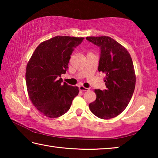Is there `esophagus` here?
I'll return each mask as SVG.
<instances>
[{"label": "esophagus", "mask_w": 158, "mask_h": 158, "mask_svg": "<svg viewBox=\"0 0 158 158\" xmlns=\"http://www.w3.org/2000/svg\"><path fill=\"white\" fill-rule=\"evenodd\" d=\"M79 89L80 90H81V91H87V90H89V89H87V88H85L84 86H83V85H79Z\"/></svg>", "instance_id": "esophagus-1"}]
</instances>
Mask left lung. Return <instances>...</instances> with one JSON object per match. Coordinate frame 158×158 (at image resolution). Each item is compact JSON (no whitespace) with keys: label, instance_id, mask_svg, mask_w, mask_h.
<instances>
[{"label":"left lung","instance_id":"1","mask_svg":"<svg viewBox=\"0 0 158 158\" xmlns=\"http://www.w3.org/2000/svg\"><path fill=\"white\" fill-rule=\"evenodd\" d=\"M100 48L98 71L105 74L106 89H95L96 100L89 104L90 111L102 119H110L125 110L132 97L136 76L127 50L108 36L87 37Z\"/></svg>","mask_w":158,"mask_h":158}]
</instances>
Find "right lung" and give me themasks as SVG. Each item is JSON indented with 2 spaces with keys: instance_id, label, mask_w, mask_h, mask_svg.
<instances>
[{
  "instance_id": "1",
  "label": "right lung",
  "mask_w": 158,
  "mask_h": 158,
  "mask_svg": "<svg viewBox=\"0 0 158 158\" xmlns=\"http://www.w3.org/2000/svg\"><path fill=\"white\" fill-rule=\"evenodd\" d=\"M84 37L56 36L38 45L26 66V82L33 105L44 116L58 118L68 111L79 88L62 84L74 49Z\"/></svg>"
}]
</instances>
